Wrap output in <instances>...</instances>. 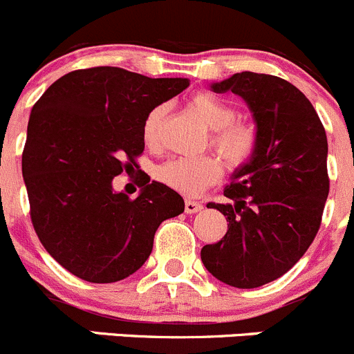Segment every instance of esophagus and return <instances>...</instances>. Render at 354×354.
Returning a JSON list of instances; mask_svg holds the SVG:
<instances>
[{"mask_svg":"<svg viewBox=\"0 0 354 354\" xmlns=\"http://www.w3.org/2000/svg\"><path fill=\"white\" fill-rule=\"evenodd\" d=\"M184 209H185V213H198L203 209V205L198 201H192V199H185Z\"/></svg>","mask_w":354,"mask_h":354,"instance_id":"34e87169","label":"esophagus"}]
</instances>
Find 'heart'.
<instances>
[{
  "label": "heart",
  "mask_w": 354,
  "mask_h": 354,
  "mask_svg": "<svg viewBox=\"0 0 354 354\" xmlns=\"http://www.w3.org/2000/svg\"><path fill=\"white\" fill-rule=\"evenodd\" d=\"M191 106L205 125L212 129V146L220 153L227 165L241 169L254 158L260 145L258 131L246 120H234L232 104L212 93H198L191 97ZM167 104H158L146 115L142 122V141L148 148L160 145ZM222 176V167L215 156H178L170 158L156 169L155 177L160 184L185 196H196L215 184Z\"/></svg>",
  "instance_id": "b5f03b06"
}]
</instances>
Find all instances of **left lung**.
Returning a JSON list of instances; mask_svg holds the SVG:
<instances>
[{
	"label": "left lung",
	"instance_id": "1",
	"mask_svg": "<svg viewBox=\"0 0 354 354\" xmlns=\"http://www.w3.org/2000/svg\"><path fill=\"white\" fill-rule=\"evenodd\" d=\"M212 89L232 91L250 104L260 145L223 189L230 203L206 205L229 223L222 241L203 246L201 261L232 288H260L291 270L320 229L327 136L310 100L281 77L241 72Z\"/></svg>",
	"mask_w": 354,
	"mask_h": 354
}]
</instances>
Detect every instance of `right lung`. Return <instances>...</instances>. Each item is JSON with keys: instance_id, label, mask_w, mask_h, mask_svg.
Wrapping results in <instances>:
<instances>
[{"instance_id": "1", "label": "right lung", "mask_w": 354, "mask_h": 354, "mask_svg": "<svg viewBox=\"0 0 354 354\" xmlns=\"http://www.w3.org/2000/svg\"><path fill=\"white\" fill-rule=\"evenodd\" d=\"M187 79H151L118 66L68 72L36 101L27 125L22 176L30 220L44 250L82 281L110 284L142 267L160 223L184 199L145 180L131 199L113 177L138 167L142 122Z\"/></svg>"}]
</instances>
